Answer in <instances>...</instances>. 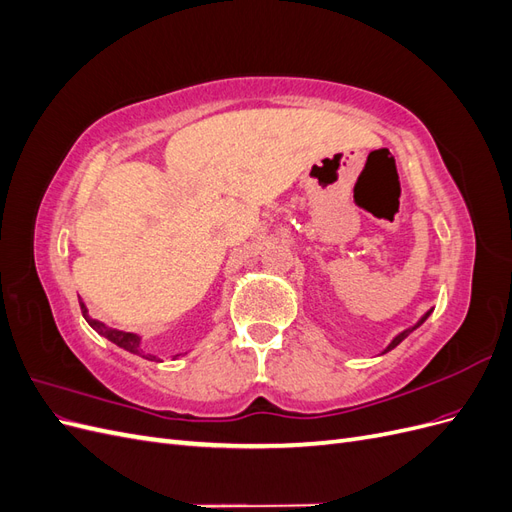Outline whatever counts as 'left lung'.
Masks as SVG:
<instances>
[{
    "label": "left lung",
    "instance_id": "left-lung-1",
    "mask_svg": "<svg viewBox=\"0 0 512 512\" xmlns=\"http://www.w3.org/2000/svg\"><path fill=\"white\" fill-rule=\"evenodd\" d=\"M431 312H433V309H429V312H425V314L421 316V320H418L416 324H412V327H408L406 331H401V333H397V335H395V337L391 339V344H389V346H386V348L382 350V354H386V352H389V350H393L395 346H399L401 342H404V339H406V337H408V335H410L412 331H416V329H418V327H421V324H423V322H425V320H427V318L431 316Z\"/></svg>",
    "mask_w": 512,
    "mask_h": 512
}]
</instances>
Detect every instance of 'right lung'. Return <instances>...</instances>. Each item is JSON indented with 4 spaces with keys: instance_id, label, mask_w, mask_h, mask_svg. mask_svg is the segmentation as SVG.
I'll list each match as a JSON object with an SVG mask.
<instances>
[{
    "instance_id": "obj_1",
    "label": "right lung",
    "mask_w": 512,
    "mask_h": 512,
    "mask_svg": "<svg viewBox=\"0 0 512 512\" xmlns=\"http://www.w3.org/2000/svg\"><path fill=\"white\" fill-rule=\"evenodd\" d=\"M79 303H81V312H83L85 320L89 322V327L94 329L98 335L106 337L108 342H113L115 346H119V348H123V350H128V352H132V354L145 356V359H149V361H160L156 354H145V352H143V337H141V335L106 327L104 322H100V320H96V318H91V316H89V309H87V305L83 303V299H81V297H79ZM175 356H181V354H175ZM160 363H162V361H160Z\"/></svg>"
}]
</instances>
